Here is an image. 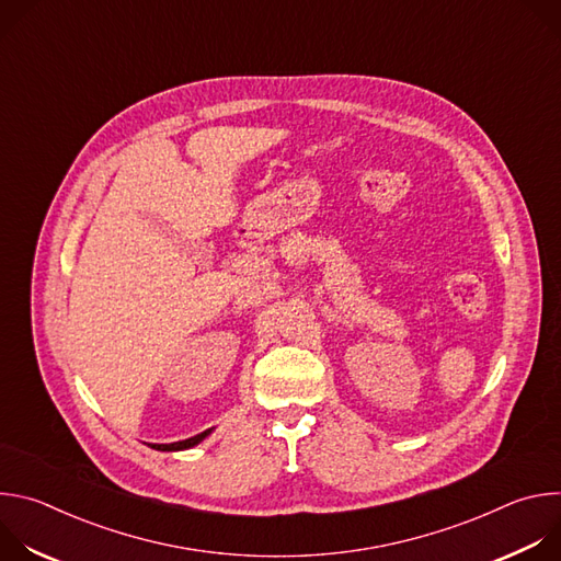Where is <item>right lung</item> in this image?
<instances>
[{"label":"right lung","mask_w":561,"mask_h":561,"mask_svg":"<svg viewBox=\"0 0 561 561\" xmlns=\"http://www.w3.org/2000/svg\"><path fill=\"white\" fill-rule=\"evenodd\" d=\"M208 433H210V428H208V431H204V433H199V435H195V437L182 439V442H173V444H152L150 448H154V450H186V448L197 446V444H199Z\"/></svg>","instance_id":"right-lung-1"}]
</instances>
